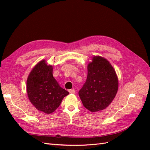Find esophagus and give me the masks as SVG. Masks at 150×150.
<instances>
[{"label": "esophagus", "instance_id": "esophagus-1", "mask_svg": "<svg viewBox=\"0 0 150 150\" xmlns=\"http://www.w3.org/2000/svg\"><path fill=\"white\" fill-rule=\"evenodd\" d=\"M68 91H69L70 93L71 94H74L75 93V90L74 89H69L68 90Z\"/></svg>", "mask_w": 150, "mask_h": 150}]
</instances>
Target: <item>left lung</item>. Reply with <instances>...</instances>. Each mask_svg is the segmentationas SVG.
<instances>
[{
    "mask_svg": "<svg viewBox=\"0 0 150 150\" xmlns=\"http://www.w3.org/2000/svg\"><path fill=\"white\" fill-rule=\"evenodd\" d=\"M118 88L116 72L106 59L94 56L88 66V76L79 96L83 106L91 112L101 111L114 99Z\"/></svg>",
    "mask_w": 150,
    "mask_h": 150,
    "instance_id": "8db88e82",
    "label": "left lung"
}]
</instances>
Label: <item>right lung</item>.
Wrapping results in <instances>:
<instances>
[{
    "label": "right lung",
    "mask_w": 150,
    "mask_h": 150,
    "mask_svg": "<svg viewBox=\"0 0 150 150\" xmlns=\"http://www.w3.org/2000/svg\"><path fill=\"white\" fill-rule=\"evenodd\" d=\"M52 66L44 60L31 71L27 80V92L30 101L39 111L50 114L59 106L62 99L69 94L59 85L52 75Z\"/></svg>",
    "instance_id": "1"
}]
</instances>
